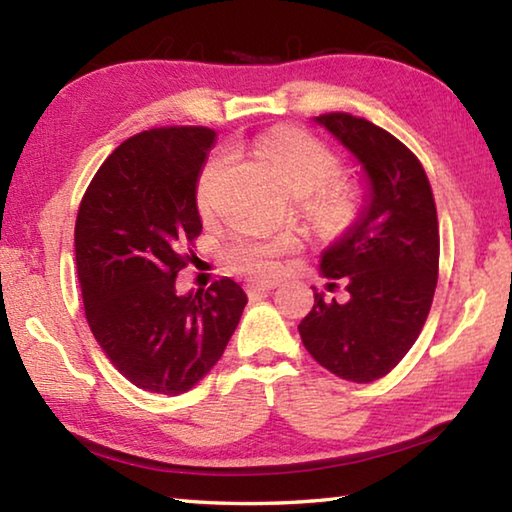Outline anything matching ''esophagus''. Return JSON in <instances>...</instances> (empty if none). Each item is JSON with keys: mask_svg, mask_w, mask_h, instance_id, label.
<instances>
[{"mask_svg": "<svg viewBox=\"0 0 512 512\" xmlns=\"http://www.w3.org/2000/svg\"><path fill=\"white\" fill-rule=\"evenodd\" d=\"M277 287V280H253L246 284L248 296H257V293H266Z\"/></svg>", "mask_w": 512, "mask_h": 512, "instance_id": "34e87169", "label": "esophagus"}]
</instances>
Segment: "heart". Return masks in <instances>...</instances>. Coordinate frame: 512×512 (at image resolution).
I'll list each match as a JSON object with an SVG mask.
<instances>
[{"mask_svg": "<svg viewBox=\"0 0 512 512\" xmlns=\"http://www.w3.org/2000/svg\"><path fill=\"white\" fill-rule=\"evenodd\" d=\"M259 153L271 164L275 176L289 194L307 198L309 212L323 223H343L352 212V194L348 187L336 183L339 160L316 137L298 131V128H275L257 144ZM225 169V158H216L201 173L196 189L198 210L210 216L216 210V192ZM291 244L277 241H239L230 250V264L250 275H273L277 271V257Z\"/></svg>", "mask_w": 512, "mask_h": 512, "instance_id": "obj_1", "label": "heart"}]
</instances>
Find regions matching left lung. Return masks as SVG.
<instances>
[{
	"label": "left lung",
	"instance_id": "obj_1",
	"mask_svg": "<svg viewBox=\"0 0 512 512\" xmlns=\"http://www.w3.org/2000/svg\"><path fill=\"white\" fill-rule=\"evenodd\" d=\"M363 173V201L343 235L320 253V273L348 298L325 300L298 325L300 339L336 377L368 384L391 372L418 339L438 282V216L418 158L384 128L348 112L314 117ZM334 287V282H329Z\"/></svg>",
	"mask_w": 512,
	"mask_h": 512
}]
</instances>
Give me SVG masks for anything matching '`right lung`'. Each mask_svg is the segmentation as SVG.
I'll return each instance as SVG.
<instances>
[{
	"label": "right lung",
	"mask_w": 512,
	"mask_h": 512,
	"mask_svg": "<svg viewBox=\"0 0 512 512\" xmlns=\"http://www.w3.org/2000/svg\"><path fill=\"white\" fill-rule=\"evenodd\" d=\"M216 142L203 126L153 128L119 144L85 192L74 230L83 307L112 366L149 393L194 388L228 345L246 293L223 277L178 293L203 223L196 189Z\"/></svg>",
	"instance_id": "add662e5"
}]
</instances>
